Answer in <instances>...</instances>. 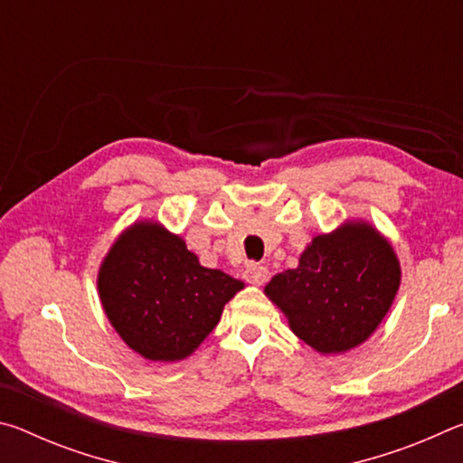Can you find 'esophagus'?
<instances>
[{"label":"esophagus","mask_w":463,"mask_h":463,"mask_svg":"<svg viewBox=\"0 0 463 463\" xmlns=\"http://www.w3.org/2000/svg\"><path fill=\"white\" fill-rule=\"evenodd\" d=\"M269 278V271L268 268H263V265H257V263H250L247 265L245 269V279L249 281V284L253 286H263L265 281H268Z\"/></svg>","instance_id":"34e87169"}]
</instances>
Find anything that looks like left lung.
<instances>
[{"instance_id":"left-lung-1","label":"left lung","mask_w":463,"mask_h":463,"mask_svg":"<svg viewBox=\"0 0 463 463\" xmlns=\"http://www.w3.org/2000/svg\"><path fill=\"white\" fill-rule=\"evenodd\" d=\"M402 279L392 242L364 218L312 237L298 268L276 273L265 296L289 331L320 355L347 354L373 335Z\"/></svg>"}]
</instances>
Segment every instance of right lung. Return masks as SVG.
Here are the masks:
<instances>
[{
	"mask_svg": "<svg viewBox=\"0 0 463 463\" xmlns=\"http://www.w3.org/2000/svg\"><path fill=\"white\" fill-rule=\"evenodd\" d=\"M245 288L203 268L179 234L143 218L127 226L99 263L98 294L109 325L148 362L190 357Z\"/></svg>",
	"mask_w": 463,
	"mask_h": 463,
	"instance_id": "1",
	"label": "right lung"
}]
</instances>
